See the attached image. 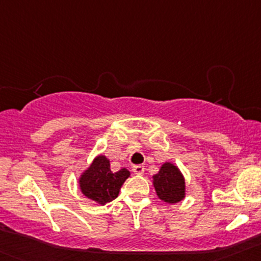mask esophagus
Segmentation results:
<instances>
[{
    "label": "esophagus",
    "instance_id": "1",
    "mask_svg": "<svg viewBox=\"0 0 261 261\" xmlns=\"http://www.w3.org/2000/svg\"><path fill=\"white\" fill-rule=\"evenodd\" d=\"M133 172L135 173V174H143V173L145 172V168H144V165H134Z\"/></svg>",
    "mask_w": 261,
    "mask_h": 261
}]
</instances>
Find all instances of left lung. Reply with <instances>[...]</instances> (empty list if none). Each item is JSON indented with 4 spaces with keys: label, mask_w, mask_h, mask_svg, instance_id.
<instances>
[{
    "label": "left lung",
    "mask_w": 261,
    "mask_h": 261,
    "mask_svg": "<svg viewBox=\"0 0 261 261\" xmlns=\"http://www.w3.org/2000/svg\"><path fill=\"white\" fill-rule=\"evenodd\" d=\"M158 197L167 203H177L186 196V181L183 175L172 163L162 165L159 173L152 177Z\"/></svg>",
    "instance_id": "1"
}]
</instances>
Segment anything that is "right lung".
<instances>
[{"instance_id":"1","label":"right lung","mask_w":261,"mask_h":261,"mask_svg":"<svg viewBox=\"0 0 261 261\" xmlns=\"http://www.w3.org/2000/svg\"><path fill=\"white\" fill-rule=\"evenodd\" d=\"M128 177L130 172L125 168L116 173L112 172L110 160L99 155L81 177L82 193L97 203L106 204L118 196L121 186Z\"/></svg>"}]
</instances>
